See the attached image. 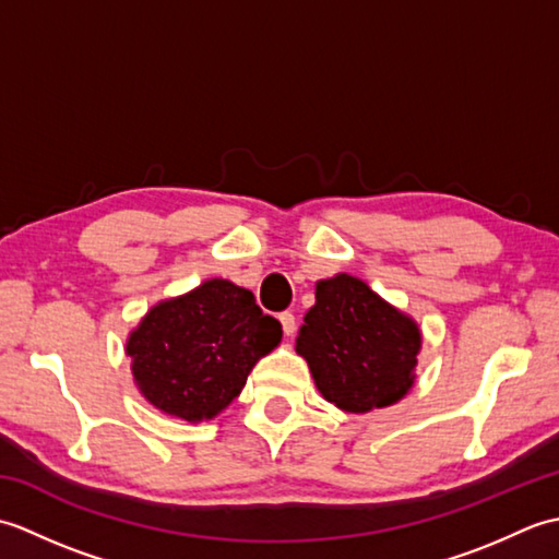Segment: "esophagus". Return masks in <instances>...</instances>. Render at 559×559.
<instances>
[{
    "label": "esophagus",
    "mask_w": 559,
    "mask_h": 559,
    "mask_svg": "<svg viewBox=\"0 0 559 559\" xmlns=\"http://www.w3.org/2000/svg\"><path fill=\"white\" fill-rule=\"evenodd\" d=\"M278 319H281L283 334H286V336H293V334H295V314H293V312H281V314H278Z\"/></svg>",
    "instance_id": "obj_1"
}]
</instances>
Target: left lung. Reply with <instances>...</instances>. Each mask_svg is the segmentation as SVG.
<instances>
[{"label": "left lung", "instance_id": "8db88e82", "mask_svg": "<svg viewBox=\"0 0 559 559\" xmlns=\"http://www.w3.org/2000/svg\"><path fill=\"white\" fill-rule=\"evenodd\" d=\"M314 295L295 350L310 365L319 394L348 413L406 396L423 343L415 319L348 273L319 281Z\"/></svg>", "mask_w": 559, "mask_h": 559}]
</instances>
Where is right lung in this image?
Masks as SVG:
<instances>
[{
    "mask_svg": "<svg viewBox=\"0 0 559 559\" xmlns=\"http://www.w3.org/2000/svg\"><path fill=\"white\" fill-rule=\"evenodd\" d=\"M278 319L225 278L151 307L127 338L134 382L151 406L211 420L240 396L252 367L281 343Z\"/></svg>",
    "mask_w": 559,
    "mask_h": 559,
    "instance_id": "add662e5",
    "label": "right lung"
}]
</instances>
